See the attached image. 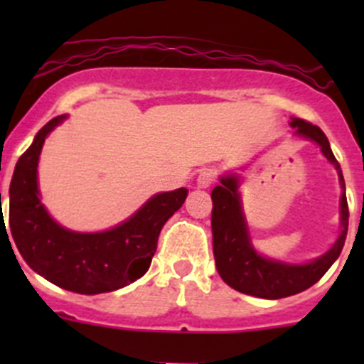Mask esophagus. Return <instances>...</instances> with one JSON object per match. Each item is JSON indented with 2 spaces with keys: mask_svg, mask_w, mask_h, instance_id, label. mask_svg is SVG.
<instances>
[{
  "mask_svg": "<svg viewBox=\"0 0 364 364\" xmlns=\"http://www.w3.org/2000/svg\"><path fill=\"white\" fill-rule=\"evenodd\" d=\"M213 181H215V174L209 171H203L197 176V186L199 188H209L213 185Z\"/></svg>",
  "mask_w": 364,
  "mask_h": 364,
  "instance_id": "34e87169",
  "label": "esophagus"
}]
</instances>
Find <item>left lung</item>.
I'll use <instances>...</instances> for the list:
<instances>
[{"label": "left lung", "mask_w": 364, "mask_h": 364, "mask_svg": "<svg viewBox=\"0 0 364 364\" xmlns=\"http://www.w3.org/2000/svg\"><path fill=\"white\" fill-rule=\"evenodd\" d=\"M291 127L296 137L315 142L322 155L336 168L341 186L340 197V234L328 252L317 259L303 264H291L284 260L271 259L255 250L248 230L247 216L243 213L240 193V176H220V185L211 192V230L213 253L218 274L229 287L243 294L280 299L294 296L317 284L326 271L340 257L348 229V205L345 197V181L340 164L331 151L324 132L308 121L291 117Z\"/></svg>", "instance_id": "obj_1"}]
</instances>
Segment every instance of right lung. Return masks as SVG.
I'll list each match as a JSON object with an SVG mask.
<instances>
[{
    "instance_id": "right-lung-1",
    "label": "right lung",
    "mask_w": 364,
    "mask_h": 364,
    "mask_svg": "<svg viewBox=\"0 0 364 364\" xmlns=\"http://www.w3.org/2000/svg\"><path fill=\"white\" fill-rule=\"evenodd\" d=\"M53 117L23 153L10 183V230L29 267L50 284L102 294L127 287L149 269L161 227L185 203L188 190L161 192L130 218L102 232H77L60 225L40 199L38 160L47 135L67 119Z\"/></svg>"
}]
</instances>
